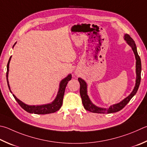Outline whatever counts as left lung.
<instances>
[{"instance_id":"left-lung-1","label":"left lung","mask_w":147,"mask_h":147,"mask_svg":"<svg viewBox=\"0 0 147 147\" xmlns=\"http://www.w3.org/2000/svg\"><path fill=\"white\" fill-rule=\"evenodd\" d=\"M124 40L127 43V44L131 47L132 49L134 52L136 58V84L134 89L132 92L128 96L127 98L123 100L120 102L114 104L113 105H111L109 108H102L99 107L96 105H95L93 103L91 100H90L89 96L87 94V85L84 80L81 78H78V81L80 84V93L82 100V103L84 105V108L87 111L91 112L94 113H103V114H109L116 113L121 111L127 104L129 102L130 100L132 99V98L136 94L138 90L139 86H140L141 82V63L140 57H139L138 53L137 51V47L136 46L135 42L133 40V39L130 37L129 34H125L124 35Z\"/></svg>"}]
</instances>
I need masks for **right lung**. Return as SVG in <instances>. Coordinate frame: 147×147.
Returning a JSON list of instances; mask_svg holds the SVG:
<instances>
[{
  "instance_id": "obj_1",
  "label": "right lung",
  "mask_w": 147,
  "mask_h": 147,
  "mask_svg": "<svg viewBox=\"0 0 147 147\" xmlns=\"http://www.w3.org/2000/svg\"><path fill=\"white\" fill-rule=\"evenodd\" d=\"M16 43H17V42H15V44L13 45V48L15 46ZM11 58V57L9 58L8 63H7V65L6 79H7V85H8L9 89L10 90V92H11V94H13L11 90L10 86L9 84V81H8L9 66V62H10ZM71 78H72L71 74H68L67 76H66L65 78H63V80H61V82H60L59 89H58L57 96H56L55 99L50 103L45 104V105H29L22 102V101L20 100L19 99H18V98L13 94V97L15 98L16 101H17L18 103L19 104L21 107H22L23 109H24L26 111H27L29 113L36 114H51V113H55V112H57V111L59 110L62 105L63 98V95H64L65 87L67 86V84L68 82L71 80Z\"/></svg>"
}]
</instances>
